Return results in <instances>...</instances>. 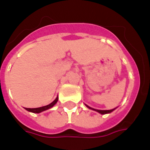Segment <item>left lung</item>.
<instances>
[{"mask_svg":"<svg viewBox=\"0 0 150 150\" xmlns=\"http://www.w3.org/2000/svg\"><path fill=\"white\" fill-rule=\"evenodd\" d=\"M87 107L88 108H90V109H92V110L94 111H96V112H100V114H107V113H110L112 112L115 108H113V109H111V110H98V109H94V108H90L89 106H88V105H86Z\"/></svg>","mask_w":150,"mask_h":150,"instance_id":"1","label":"left lung"}]
</instances>
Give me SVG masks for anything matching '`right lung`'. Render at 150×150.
<instances>
[{
	"label": "right lung",
	"instance_id": "1",
	"mask_svg": "<svg viewBox=\"0 0 150 150\" xmlns=\"http://www.w3.org/2000/svg\"><path fill=\"white\" fill-rule=\"evenodd\" d=\"M58 100H59V98L57 97L53 101L52 103H50L48 105H46V106H43V107H40V108H25V109L29 112H34V113H39L42 112L43 111H46L47 109H49L50 108H52L54 104L58 102Z\"/></svg>",
	"mask_w": 150,
	"mask_h": 150
}]
</instances>
